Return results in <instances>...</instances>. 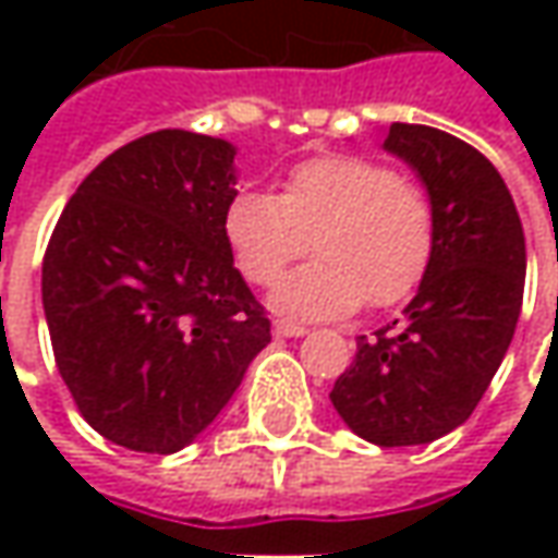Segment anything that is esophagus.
I'll return each mask as SVG.
<instances>
[{"label":"esophagus","mask_w":558,"mask_h":558,"mask_svg":"<svg viewBox=\"0 0 558 558\" xmlns=\"http://www.w3.org/2000/svg\"><path fill=\"white\" fill-rule=\"evenodd\" d=\"M272 335L276 338H301V335H307V329L298 326V323H289V319H276L272 323Z\"/></svg>","instance_id":"obj_1"}]
</instances>
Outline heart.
Instances as JSON below:
<instances>
[{
	"mask_svg": "<svg viewBox=\"0 0 558 558\" xmlns=\"http://www.w3.org/2000/svg\"><path fill=\"white\" fill-rule=\"evenodd\" d=\"M226 242L245 279L276 282L289 264L319 247L272 291V307L301 319L391 307L418 289L435 254V214L425 192L388 163L326 155L291 167L279 195L242 192L223 217Z\"/></svg>",
	"mask_w": 558,
	"mask_h": 558,
	"instance_id": "b5f03b06",
	"label": "heart"
}]
</instances>
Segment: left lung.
Returning <instances> with one entry per match:
<instances>
[{
    "label": "left lung",
    "mask_w": 558,
    "mask_h": 558,
    "mask_svg": "<svg viewBox=\"0 0 558 558\" xmlns=\"http://www.w3.org/2000/svg\"><path fill=\"white\" fill-rule=\"evenodd\" d=\"M385 151L413 167L435 214V254L403 319L356 338L332 407L378 447L460 428L500 369L525 291V232L497 167L422 123H391Z\"/></svg>",
    "instance_id": "left-lung-1"
}]
</instances>
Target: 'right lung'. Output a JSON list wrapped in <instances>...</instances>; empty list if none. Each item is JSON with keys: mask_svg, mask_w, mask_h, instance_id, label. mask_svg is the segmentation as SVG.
<instances>
[{"mask_svg": "<svg viewBox=\"0 0 558 558\" xmlns=\"http://www.w3.org/2000/svg\"><path fill=\"white\" fill-rule=\"evenodd\" d=\"M235 145L126 142L80 183L43 260L58 373L101 438L177 453L232 400L269 319L232 264Z\"/></svg>", "mask_w": 558, "mask_h": 558, "instance_id": "add662e5", "label": "right lung"}]
</instances>
